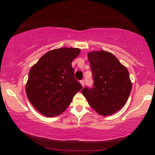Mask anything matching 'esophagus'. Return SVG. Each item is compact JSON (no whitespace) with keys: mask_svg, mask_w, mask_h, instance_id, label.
I'll list each match as a JSON object with an SVG mask.
<instances>
[{"mask_svg":"<svg viewBox=\"0 0 155 155\" xmlns=\"http://www.w3.org/2000/svg\"><path fill=\"white\" fill-rule=\"evenodd\" d=\"M80 84H82V87H84V80H80Z\"/></svg>","mask_w":155,"mask_h":155,"instance_id":"esophagus-1","label":"esophagus"}]
</instances>
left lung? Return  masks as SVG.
Returning a JSON list of instances; mask_svg holds the SVG:
<instances>
[{
    "mask_svg": "<svg viewBox=\"0 0 155 155\" xmlns=\"http://www.w3.org/2000/svg\"><path fill=\"white\" fill-rule=\"evenodd\" d=\"M94 84L82 93L89 105L101 116L122 109L132 90L128 71L117 58L106 51L88 53Z\"/></svg>",
    "mask_w": 155,
    "mask_h": 155,
    "instance_id": "1",
    "label": "left lung"
}]
</instances>
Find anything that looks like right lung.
<instances>
[{"instance_id": "1", "label": "right lung", "mask_w": 155, "mask_h": 155, "mask_svg": "<svg viewBox=\"0 0 155 155\" xmlns=\"http://www.w3.org/2000/svg\"><path fill=\"white\" fill-rule=\"evenodd\" d=\"M78 48H60L42 56L31 68L26 93L34 107L47 117L62 114L82 86L74 77L72 61Z\"/></svg>"}]
</instances>
